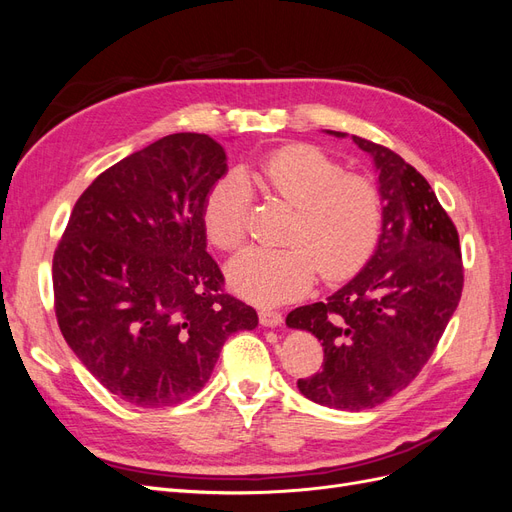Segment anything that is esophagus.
Segmentation results:
<instances>
[{
	"mask_svg": "<svg viewBox=\"0 0 512 512\" xmlns=\"http://www.w3.org/2000/svg\"><path fill=\"white\" fill-rule=\"evenodd\" d=\"M258 318H260L262 327H280L282 320H284L282 314L280 312H273V309H260Z\"/></svg>",
	"mask_w": 512,
	"mask_h": 512,
	"instance_id": "esophagus-1",
	"label": "esophagus"
}]
</instances>
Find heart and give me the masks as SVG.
<instances>
[{
    "mask_svg": "<svg viewBox=\"0 0 512 512\" xmlns=\"http://www.w3.org/2000/svg\"><path fill=\"white\" fill-rule=\"evenodd\" d=\"M262 190L294 207L288 247H247L228 262V282L258 305L299 297L324 280H344L374 252L384 222L378 183L356 173L312 145H288L262 156L247 170ZM252 192L241 175L213 185L203 222L207 239L220 250H235L245 239Z\"/></svg>",
    "mask_w": 512,
    "mask_h": 512,
    "instance_id": "b5f03b06",
    "label": "heart"
}]
</instances>
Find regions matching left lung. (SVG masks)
Segmentation results:
<instances>
[{"mask_svg": "<svg viewBox=\"0 0 512 512\" xmlns=\"http://www.w3.org/2000/svg\"><path fill=\"white\" fill-rule=\"evenodd\" d=\"M352 141L378 170V247L344 288L292 309L286 324L324 348L322 371L301 378L299 391L320 406L359 412L406 389L429 361L459 305L463 265L457 228L427 179L395 151L361 136Z\"/></svg>", "mask_w": 512, "mask_h": 512, "instance_id": "obj_1", "label": "left lung"}]
</instances>
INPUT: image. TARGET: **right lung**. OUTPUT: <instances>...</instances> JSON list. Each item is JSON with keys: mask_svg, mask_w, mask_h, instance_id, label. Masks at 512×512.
Instances as JSON below:
<instances>
[{"mask_svg": "<svg viewBox=\"0 0 512 512\" xmlns=\"http://www.w3.org/2000/svg\"><path fill=\"white\" fill-rule=\"evenodd\" d=\"M226 175L207 134H168L106 168L76 200L53 256L61 335L108 391L141 408L207 384L256 309L224 292L203 211Z\"/></svg>", "mask_w": 512, "mask_h": 512, "instance_id": "obj_1", "label": "right lung"}]
</instances>
